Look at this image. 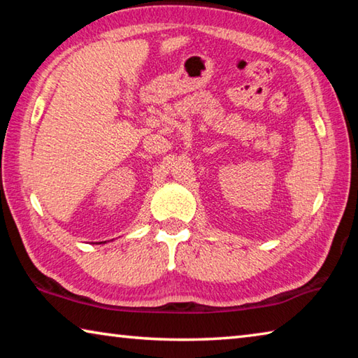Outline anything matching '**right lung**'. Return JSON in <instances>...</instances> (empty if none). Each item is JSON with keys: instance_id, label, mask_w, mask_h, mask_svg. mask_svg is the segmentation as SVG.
<instances>
[{"instance_id": "right-lung-1", "label": "right lung", "mask_w": 358, "mask_h": 358, "mask_svg": "<svg viewBox=\"0 0 358 358\" xmlns=\"http://www.w3.org/2000/svg\"><path fill=\"white\" fill-rule=\"evenodd\" d=\"M104 243H106V241H104Z\"/></svg>"}]
</instances>
